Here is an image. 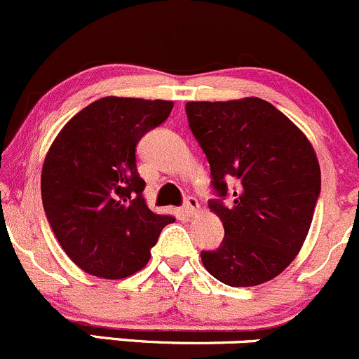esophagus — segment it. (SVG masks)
<instances>
[{
	"label": "esophagus",
	"mask_w": 359,
	"mask_h": 359,
	"mask_svg": "<svg viewBox=\"0 0 359 359\" xmlns=\"http://www.w3.org/2000/svg\"><path fill=\"white\" fill-rule=\"evenodd\" d=\"M183 209H184V212L190 214V216H194L195 212H198V209H201V205H198L197 198H194V197H187V198H184V205H183Z\"/></svg>",
	"instance_id": "esophagus-1"
}]
</instances>
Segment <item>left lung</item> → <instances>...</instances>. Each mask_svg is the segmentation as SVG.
<instances>
[{
  "label": "left lung",
  "mask_w": 359,
  "mask_h": 359,
  "mask_svg": "<svg viewBox=\"0 0 359 359\" xmlns=\"http://www.w3.org/2000/svg\"><path fill=\"white\" fill-rule=\"evenodd\" d=\"M190 129L210 164L212 187L233 201L209 204L224 228L216 250L201 254L214 278L256 287L278 276L301 250L321 188L308 136L266 100L188 102Z\"/></svg>",
  "instance_id": "obj_1"
}]
</instances>
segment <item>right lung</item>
<instances>
[{"label":"right lung","mask_w":359,"mask_h":359,"mask_svg":"<svg viewBox=\"0 0 359 359\" xmlns=\"http://www.w3.org/2000/svg\"><path fill=\"white\" fill-rule=\"evenodd\" d=\"M169 100L105 97L84 107L51 143L41 197L65 254L88 275L121 280L150 259L162 228L175 223L147 205L136 143L164 123Z\"/></svg>","instance_id":"add662e5"}]
</instances>
